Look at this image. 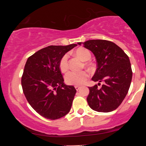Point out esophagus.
I'll return each mask as SVG.
<instances>
[{
    "label": "esophagus",
    "instance_id": "1",
    "mask_svg": "<svg viewBox=\"0 0 146 146\" xmlns=\"http://www.w3.org/2000/svg\"><path fill=\"white\" fill-rule=\"evenodd\" d=\"M75 88H76V90L77 91H78L80 89V86H75Z\"/></svg>",
    "mask_w": 146,
    "mask_h": 146
}]
</instances>
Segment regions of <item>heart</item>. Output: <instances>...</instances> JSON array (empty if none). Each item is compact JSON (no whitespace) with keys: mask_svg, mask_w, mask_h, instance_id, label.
Listing matches in <instances>:
<instances>
[{"mask_svg":"<svg viewBox=\"0 0 146 146\" xmlns=\"http://www.w3.org/2000/svg\"><path fill=\"white\" fill-rule=\"evenodd\" d=\"M75 53L83 61L89 60L91 58L90 52L86 48H78ZM59 67L62 72L67 70L68 68V55L64 54L61 58ZM88 76L89 74L86 71H70L65 76V81L68 84L80 86L86 82Z\"/></svg>","mask_w":146,"mask_h":146,"instance_id":"b5f03b06","label":"heart"}]
</instances>
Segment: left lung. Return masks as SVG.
Listing matches in <instances>:
<instances>
[{
	"label": "left lung",
	"instance_id": "left-lung-1",
	"mask_svg": "<svg viewBox=\"0 0 146 146\" xmlns=\"http://www.w3.org/2000/svg\"><path fill=\"white\" fill-rule=\"evenodd\" d=\"M95 56L97 69L92 80L98 82L100 88L96 84L89 87L87 97L89 106L99 112H110L117 108L130 86L132 71L129 57L121 48L106 40H90L78 42Z\"/></svg>",
	"mask_w": 146,
	"mask_h": 146
}]
</instances>
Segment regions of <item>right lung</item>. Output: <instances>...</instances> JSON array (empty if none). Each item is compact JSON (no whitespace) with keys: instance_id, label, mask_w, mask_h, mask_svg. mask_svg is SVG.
I'll return each instance as SVG.
<instances>
[{"instance_id":"1","label":"right lung","mask_w":146,"mask_h":146,"mask_svg":"<svg viewBox=\"0 0 146 146\" xmlns=\"http://www.w3.org/2000/svg\"><path fill=\"white\" fill-rule=\"evenodd\" d=\"M76 46H49L26 62L21 80L23 92L32 108L45 118L59 119L70 110L76 90L64 84L59 63Z\"/></svg>"}]
</instances>
